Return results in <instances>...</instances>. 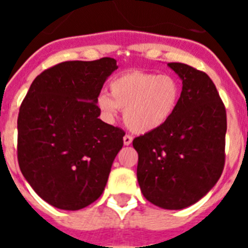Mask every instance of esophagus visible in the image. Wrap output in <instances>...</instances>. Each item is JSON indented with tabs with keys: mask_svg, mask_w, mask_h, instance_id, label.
Returning a JSON list of instances; mask_svg holds the SVG:
<instances>
[{
	"mask_svg": "<svg viewBox=\"0 0 248 248\" xmlns=\"http://www.w3.org/2000/svg\"><path fill=\"white\" fill-rule=\"evenodd\" d=\"M123 141H124V145H130L131 141H133V138L130 135H125V137L123 138Z\"/></svg>",
	"mask_w": 248,
	"mask_h": 248,
	"instance_id": "1",
	"label": "esophagus"
}]
</instances>
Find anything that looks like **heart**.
Returning a JSON list of instances; mask_svg holds the SVG:
<instances>
[{
    "instance_id": "b5f03b06",
    "label": "heart",
    "mask_w": 248,
    "mask_h": 248,
    "mask_svg": "<svg viewBox=\"0 0 248 248\" xmlns=\"http://www.w3.org/2000/svg\"><path fill=\"white\" fill-rule=\"evenodd\" d=\"M180 98L181 84L174 76L128 71L111 79L109 95L100 94L97 105L108 122L124 109L125 125L137 134H146L163 128L174 117Z\"/></svg>"
}]
</instances>
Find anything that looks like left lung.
<instances>
[{"instance_id":"left-lung-1","label":"left lung","mask_w":248,"mask_h":248,"mask_svg":"<svg viewBox=\"0 0 248 248\" xmlns=\"http://www.w3.org/2000/svg\"><path fill=\"white\" fill-rule=\"evenodd\" d=\"M183 80L176 113L163 128L135 138L144 198L166 210L194 205L216 185L225 165L226 109L214 82L184 63H168Z\"/></svg>"}]
</instances>
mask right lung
Wrapping results in <instances>:
<instances>
[{"instance_id":"1","label":"right lung","mask_w":248,"mask_h":248,"mask_svg":"<svg viewBox=\"0 0 248 248\" xmlns=\"http://www.w3.org/2000/svg\"><path fill=\"white\" fill-rule=\"evenodd\" d=\"M114 58L63 62L42 72L19 108L17 155L22 174L46 202L80 210L104 191L123 148L122 129L102 122L103 84Z\"/></svg>"}]
</instances>
